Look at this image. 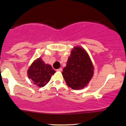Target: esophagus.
<instances>
[{
  "label": "esophagus",
  "instance_id": "esophagus-1",
  "mask_svg": "<svg viewBox=\"0 0 126 126\" xmlns=\"http://www.w3.org/2000/svg\"><path fill=\"white\" fill-rule=\"evenodd\" d=\"M57 71H62V68H59V69L57 70Z\"/></svg>",
  "mask_w": 126,
  "mask_h": 126
}]
</instances>
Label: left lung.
I'll return each instance as SVG.
<instances>
[{"label": "left lung", "instance_id": "8db88e82", "mask_svg": "<svg viewBox=\"0 0 126 126\" xmlns=\"http://www.w3.org/2000/svg\"><path fill=\"white\" fill-rule=\"evenodd\" d=\"M93 70L88 54L82 47H76L71 52L62 75L68 87L78 90L88 85L93 76Z\"/></svg>", "mask_w": 126, "mask_h": 126}]
</instances>
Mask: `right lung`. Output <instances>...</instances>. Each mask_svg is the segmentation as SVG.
<instances>
[{
	"label": "right lung",
	"mask_w": 126,
	"mask_h": 126,
	"mask_svg": "<svg viewBox=\"0 0 126 126\" xmlns=\"http://www.w3.org/2000/svg\"><path fill=\"white\" fill-rule=\"evenodd\" d=\"M55 72L50 65L45 64L39 58L32 63L28 68L27 74L33 84L39 87H43L48 83Z\"/></svg>",
	"instance_id": "add662e5"
}]
</instances>
